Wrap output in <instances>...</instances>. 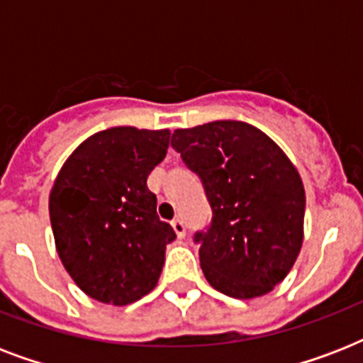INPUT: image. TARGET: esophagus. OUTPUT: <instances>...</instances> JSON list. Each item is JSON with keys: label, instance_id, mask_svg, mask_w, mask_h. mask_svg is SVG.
Instances as JSON below:
<instances>
[{"label": "esophagus", "instance_id": "1", "mask_svg": "<svg viewBox=\"0 0 363 363\" xmlns=\"http://www.w3.org/2000/svg\"><path fill=\"white\" fill-rule=\"evenodd\" d=\"M171 226H173V230H175L177 238H184V235H186V226H184V222L179 220V218L171 222Z\"/></svg>", "mask_w": 363, "mask_h": 363}]
</instances>
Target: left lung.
Instances as JSON below:
<instances>
[{
    "label": "left lung",
    "instance_id": "left-lung-1",
    "mask_svg": "<svg viewBox=\"0 0 363 363\" xmlns=\"http://www.w3.org/2000/svg\"><path fill=\"white\" fill-rule=\"evenodd\" d=\"M171 145L201 177L213 209L209 230L196 233L207 282L235 299L269 294L303 242L305 188L292 160L238 121L179 128Z\"/></svg>",
    "mask_w": 363,
    "mask_h": 363
}]
</instances>
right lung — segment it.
I'll use <instances>...</instances> for the list:
<instances>
[{"label":"right lung","instance_id":"add662e5","mask_svg":"<svg viewBox=\"0 0 363 363\" xmlns=\"http://www.w3.org/2000/svg\"><path fill=\"white\" fill-rule=\"evenodd\" d=\"M169 135L131 125L98 131L54 179L48 213L56 252L96 301L122 307L158 284L175 232L156 215L147 177L165 158Z\"/></svg>","mask_w":363,"mask_h":363}]
</instances>
